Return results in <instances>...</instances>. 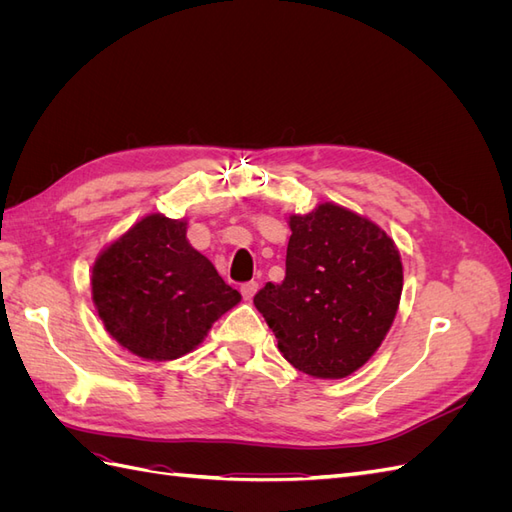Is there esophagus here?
<instances>
[{"label": "esophagus", "mask_w": 512, "mask_h": 512, "mask_svg": "<svg viewBox=\"0 0 512 512\" xmlns=\"http://www.w3.org/2000/svg\"><path fill=\"white\" fill-rule=\"evenodd\" d=\"M256 290H258V282H245V284H241V294H243L245 301H252Z\"/></svg>", "instance_id": "obj_1"}]
</instances>
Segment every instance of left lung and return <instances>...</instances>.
I'll use <instances>...</instances> for the list:
<instances>
[{"label": "left lung", "instance_id": "8db88e82", "mask_svg": "<svg viewBox=\"0 0 512 512\" xmlns=\"http://www.w3.org/2000/svg\"><path fill=\"white\" fill-rule=\"evenodd\" d=\"M282 284L254 305L284 359L303 374L339 380L363 367L395 320L404 267L395 241L363 215L322 203L292 213Z\"/></svg>", "mask_w": 512, "mask_h": 512}]
</instances>
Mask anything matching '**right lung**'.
Here are the masks:
<instances>
[{"label": "right lung", "instance_id": "add662e5", "mask_svg": "<svg viewBox=\"0 0 512 512\" xmlns=\"http://www.w3.org/2000/svg\"><path fill=\"white\" fill-rule=\"evenodd\" d=\"M185 232V220L149 213L108 243L91 269V299L104 329L145 361L192 352L241 301Z\"/></svg>", "mask_w": 512, "mask_h": 512}]
</instances>
